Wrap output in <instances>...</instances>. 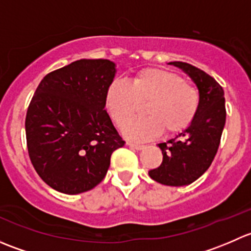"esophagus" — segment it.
I'll return each instance as SVG.
<instances>
[{
  "instance_id": "esophagus-1",
  "label": "esophagus",
  "mask_w": 251,
  "mask_h": 251,
  "mask_svg": "<svg viewBox=\"0 0 251 251\" xmlns=\"http://www.w3.org/2000/svg\"><path fill=\"white\" fill-rule=\"evenodd\" d=\"M127 146H130L131 148H133V149H137V151H140V149H142V148H144V146L143 144H138V143H133V142H127Z\"/></svg>"
}]
</instances>
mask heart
Here are the masks:
<instances>
[{"mask_svg":"<svg viewBox=\"0 0 251 251\" xmlns=\"http://www.w3.org/2000/svg\"><path fill=\"white\" fill-rule=\"evenodd\" d=\"M201 92L178 74L161 69H143L130 83L113 81L104 97L110 118L123 126L146 104L148 116L130 121L124 128L127 137L149 140L164 131L183 132L196 120L201 108Z\"/></svg>","mask_w":251,"mask_h":251,"instance_id":"b5f03b06","label":"heart"}]
</instances>
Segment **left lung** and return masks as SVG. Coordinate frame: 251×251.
<instances>
[{
    "instance_id": "obj_1",
    "label": "left lung",
    "mask_w": 251,
    "mask_h": 251,
    "mask_svg": "<svg viewBox=\"0 0 251 251\" xmlns=\"http://www.w3.org/2000/svg\"><path fill=\"white\" fill-rule=\"evenodd\" d=\"M170 64L178 67L194 81L201 92V108L187 130L158 144L163 161L148 174L165 186H186L198 179L216 155L226 123L225 93L220 83L199 68L183 62Z\"/></svg>"
}]
</instances>
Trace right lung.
<instances>
[{
    "label": "right lung",
    "instance_id": "1",
    "mask_svg": "<svg viewBox=\"0 0 251 251\" xmlns=\"http://www.w3.org/2000/svg\"><path fill=\"white\" fill-rule=\"evenodd\" d=\"M115 72L108 59L76 60L47 74L32 96L25 118L30 160L60 193L95 188L125 144L104 109Z\"/></svg>",
    "mask_w": 251,
    "mask_h": 251
}]
</instances>
